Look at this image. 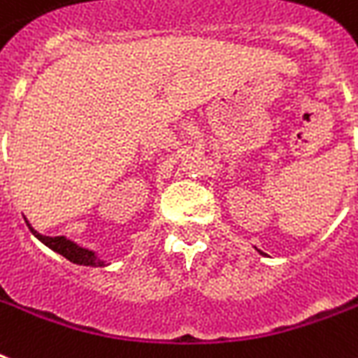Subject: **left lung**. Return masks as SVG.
Here are the masks:
<instances>
[{
    "instance_id": "8db88e82",
    "label": "left lung",
    "mask_w": 358,
    "mask_h": 358,
    "mask_svg": "<svg viewBox=\"0 0 358 358\" xmlns=\"http://www.w3.org/2000/svg\"><path fill=\"white\" fill-rule=\"evenodd\" d=\"M255 250H257V248H255ZM257 252H259V253H261V255H264V253H263V252H261V250H257Z\"/></svg>"
}]
</instances>
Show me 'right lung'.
I'll list each match as a JSON object with an SVG mask.
<instances>
[{
  "label": "right lung",
  "mask_w": 358,
  "mask_h": 358,
  "mask_svg": "<svg viewBox=\"0 0 358 358\" xmlns=\"http://www.w3.org/2000/svg\"><path fill=\"white\" fill-rule=\"evenodd\" d=\"M26 223L27 227H29V231L34 233L35 238H39L46 248H50L52 252L64 255V257L67 259V261H71V263L82 264V266H108V264H110L108 261H105V259H101L94 250L82 248V245H78L76 242H73V240L65 238V236H45V234H41L39 231H35V229L29 225L27 220Z\"/></svg>",
  "instance_id": "add662e5"
}]
</instances>
